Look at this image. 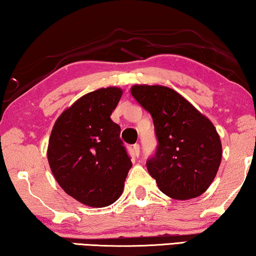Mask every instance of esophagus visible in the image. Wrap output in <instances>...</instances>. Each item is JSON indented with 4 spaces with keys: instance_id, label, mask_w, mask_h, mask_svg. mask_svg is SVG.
<instances>
[{
    "instance_id": "1",
    "label": "esophagus",
    "mask_w": 256,
    "mask_h": 256,
    "mask_svg": "<svg viewBox=\"0 0 256 256\" xmlns=\"http://www.w3.org/2000/svg\"><path fill=\"white\" fill-rule=\"evenodd\" d=\"M132 152H134L135 157H138V154H140V144H134V146H132Z\"/></svg>"
}]
</instances>
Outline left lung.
Masks as SVG:
<instances>
[{
	"label": "left lung",
	"mask_w": 256,
	"mask_h": 256,
	"mask_svg": "<svg viewBox=\"0 0 256 256\" xmlns=\"http://www.w3.org/2000/svg\"><path fill=\"white\" fill-rule=\"evenodd\" d=\"M132 97L152 116L158 146L146 168L158 188L174 200L203 194L222 160L220 135L211 121L172 88L134 85Z\"/></svg>",
	"instance_id": "obj_1"
}]
</instances>
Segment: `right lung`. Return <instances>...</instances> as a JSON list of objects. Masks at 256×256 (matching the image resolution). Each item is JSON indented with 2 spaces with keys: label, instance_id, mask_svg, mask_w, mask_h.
Here are the masks:
<instances>
[{
  "label": "right lung",
  "instance_id": "obj_1",
  "mask_svg": "<svg viewBox=\"0 0 256 256\" xmlns=\"http://www.w3.org/2000/svg\"><path fill=\"white\" fill-rule=\"evenodd\" d=\"M122 90L110 86L83 96L58 116L48 142L47 157L62 190L88 206L112 204L124 192L132 166L110 120Z\"/></svg>",
  "mask_w": 256,
  "mask_h": 256
}]
</instances>
